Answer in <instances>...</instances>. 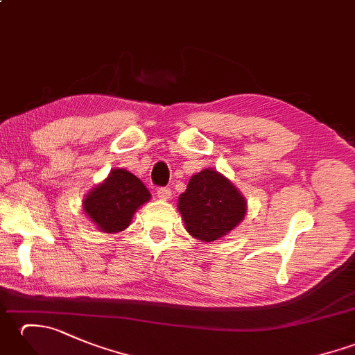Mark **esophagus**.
Masks as SVG:
<instances>
[{"instance_id": "obj_1", "label": "esophagus", "mask_w": 355, "mask_h": 355, "mask_svg": "<svg viewBox=\"0 0 355 355\" xmlns=\"http://www.w3.org/2000/svg\"><path fill=\"white\" fill-rule=\"evenodd\" d=\"M157 195H158V198H162V200H169L172 192H171L169 187H158Z\"/></svg>"}]
</instances>
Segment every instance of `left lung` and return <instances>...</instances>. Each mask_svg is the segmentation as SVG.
Listing matches in <instances>:
<instances>
[{
  "label": "left lung",
  "mask_w": 355,
  "mask_h": 355,
  "mask_svg": "<svg viewBox=\"0 0 355 355\" xmlns=\"http://www.w3.org/2000/svg\"><path fill=\"white\" fill-rule=\"evenodd\" d=\"M178 212L193 238L212 243L244 220L247 201L230 180L210 168L191 177L178 198Z\"/></svg>",
  "instance_id": "1"
}]
</instances>
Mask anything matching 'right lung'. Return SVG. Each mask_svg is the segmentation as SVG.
I'll use <instances>...</instances> for the list:
<instances>
[{
	"mask_svg": "<svg viewBox=\"0 0 355 355\" xmlns=\"http://www.w3.org/2000/svg\"><path fill=\"white\" fill-rule=\"evenodd\" d=\"M149 198L146 186L134 173L112 169L101 184L87 193L84 212L101 232L117 233L131 224L135 210Z\"/></svg>",
	"mask_w": 355,
	"mask_h": 355,
	"instance_id": "add662e5",
	"label": "right lung"
}]
</instances>
